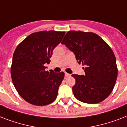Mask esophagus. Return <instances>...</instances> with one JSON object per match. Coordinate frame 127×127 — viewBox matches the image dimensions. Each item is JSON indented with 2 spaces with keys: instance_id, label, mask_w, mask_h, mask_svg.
<instances>
[{
  "instance_id": "esophagus-1",
  "label": "esophagus",
  "mask_w": 127,
  "mask_h": 127,
  "mask_svg": "<svg viewBox=\"0 0 127 127\" xmlns=\"http://www.w3.org/2000/svg\"><path fill=\"white\" fill-rule=\"evenodd\" d=\"M64 76H65V77H68V76H70V74L66 73V72H65V74H64Z\"/></svg>"
}]
</instances>
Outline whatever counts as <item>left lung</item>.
<instances>
[{
  "mask_svg": "<svg viewBox=\"0 0 127 127\" xmlns=\"http://www.w3.org/2000/svg\"><path fill=\"white\" fill-rule=\"evenodd\" d=\"M75 55L85 76L72 74L76 80L74 95L82 102L94 104L110 95L117 78L116 59L107 43L94 33L70 31L62 41Z\"/></svg>",
  "mask_w": 127,
  "mask_h": 127,
  "instance_id": "1",
  "label": "left lung"
}]
</instances>
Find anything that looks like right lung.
<instances>
[{
    "label": "right lung",
    "mask_w": 127,
    "mask_h": 127,
    "mask_svg": "<svg viewBox=\"0 0 127 127\" xmlns=\"http://www.w3.org/2000/svg\"><path fill=\"white\" fill-rule=\"evenodd\" d=\"M64 32L33 33L17 46L13 55L11 76L22 97L35 105H46L55 100L64 77L63 72L46 71L53 51L61 43Z\"/></svg>",
    "instance_id": "1"
}]
</instances>
